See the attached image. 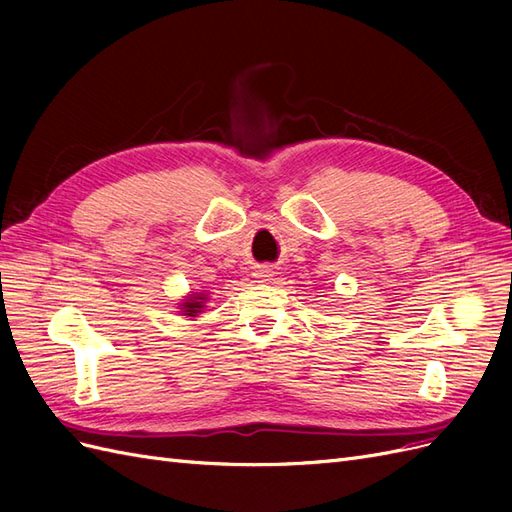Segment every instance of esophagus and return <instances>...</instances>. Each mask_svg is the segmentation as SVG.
Instances as JSON below:
<instances>
[{
	"mask_svg": "<svg viewBox=\"0 0 512 512\" xmlns=\"http://www.w3.org/2000/svg\"><path fill=\"white\" fill-rule=\"evenodd\" d=\"M256 277H260V280H267V277H271V271L269 269H262L256 273Z\"/></svg>",
	"mask_w": 512,
	"mask_h": 512,
	"instance_id": "esophagus-1",
	"label": "esophagus"
}]
</instances>
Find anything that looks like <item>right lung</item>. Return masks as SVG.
Instances as JSON below:
<instances>
[{
	"label": "right lung",
	"instance_id": "add662e5",
	"mask_svg": "<svg viewBox=\"0 0 512 512\" xmlns=\"http://www.w3.org/2000/svg\"><path fill=\"white\" fill-rule=\"evenodd\" d=\"M205 301H207V297H205L203 292L190 294V297L181 303V312H183V316H190V318L198 316V314H200V309L205 307V305H203Z\"/></svg>",
	"mask_w": 512,
	"mask_h": 512
}]
</instances>
